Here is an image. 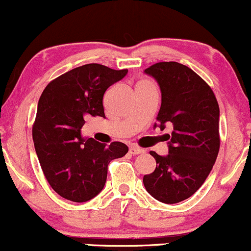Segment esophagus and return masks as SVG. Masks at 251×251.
<instances>
[{
    "mask_svg": "<svg viewBox=\"0 0 251 251\" xmlns=\"http://www.w3.org/2000/svg\"><path fill=\"white\" fill-rule=\"evenodd\" d=\"M144 152H145V150L138 148V146H131V148H129V153L133 154V155L144 153Z\"/></svg>",
    "mask_w": 251,
    "mask_h": 251,
    "instance_id": "esophagus-1",
    "label": "esophagus"
}]
</instances>
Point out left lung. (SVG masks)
Instances as JSON below:
<instances>
[{
    "instance_id": "obj_1",
    "label": "left lung",
    "mask_w": 251,
    "mask_h": 251,
    "mask_svg": "<svg viewBox=\"0 0 251 251\" xmlns=\"http://www.w3.org/2000/svg\"><path fill=\"white\" fill-rule=\"evenodd\" d=\"M159 83L162 105L155 119L160 128L172 124L166 157L150 152L155 170L143 178L152 197L175 204L203 185L220 151V106L214 91L188 66L157 62L145 70Z\"/></svg>"
}]
</instances>
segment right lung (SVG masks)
<instances>
[{"label": "right lung", "instance_id": "obj_1", "mask_svg": "<svg viewBox=\"0 0 251 251\" xmlns=\"http://www.w3.org/2000/svg\"><path fill=\"white\" fill-rule=\"evenodd\" d=\"M127 70L87 63L55 77L40 97L33 140L40 165L51 189L65 200L82 203L103 189L108 164L127 153L124 143L111 145L81 138L89 117H105L106 89Z\"/></svg>", "mask_w": 251, "mask_h": 251}]
</instances>
